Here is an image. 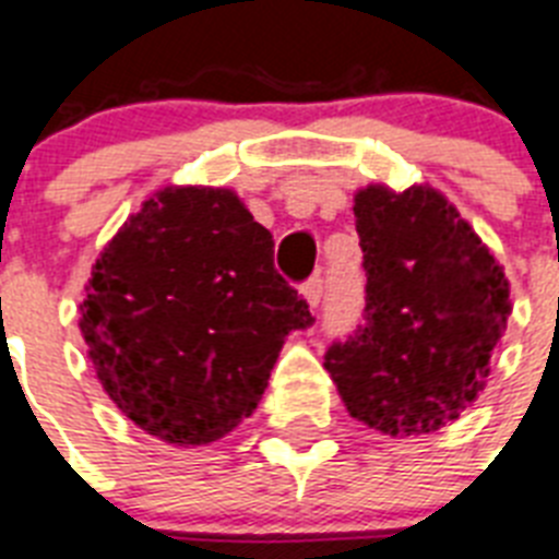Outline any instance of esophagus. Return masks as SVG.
Here are the masks:
<instances>
[{"label": "esophagus", "instance_id": "34e87169", "mask_svg": "<svg viewBox=\"0 0 559 559\" xmlns=\"http://www.w3.org/2000/svg\"><path fill=\"white\" fill-rule=\"evenodd\" d=\"M321 293H324V278H321V275H312L310 281H304L301 284V295L307 298V304H310L312 310L319 307Z\"/></svg>", "mask_w": 559, "mask_h": 559}]
</instances>
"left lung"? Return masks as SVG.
Listing matches in <instances>:
<instances>
[{"mask_svg":"<svg viewBox=\"0 0 559 559\" xmlns=\"http://www.w3.org/2000/svg\"><path fill=\"white\" fill-rule=\"evenodd\" d=\"M365 324L324 356L353 419L419 437L460 419L506 333L508 278L465 217L430 186L356 192Z\"/></svg>","mask_w":559,"mask_h":559,"instance_id":"left-lung-1","label":"left lung"}]
</instances>
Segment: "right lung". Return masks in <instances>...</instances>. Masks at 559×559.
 I'll return each mask as SVG.
<instances>
[{"label": "right lung", "mask_w": 559, "mask_h": 559, "mask_svg": "<svg viewBox=\"0 0 559 559\" xmlns=\"http://www.w3.org/2000/svg\"><path fill=\"white\" fill-rule=\"evenodd\" d=\"M272 247L233 189L166 186L99 252L80 330L140 430L189 448L252 416L284 338L316 321Z\"/></svg>", "instance_id": "right-lung-1"}]
</instances>
